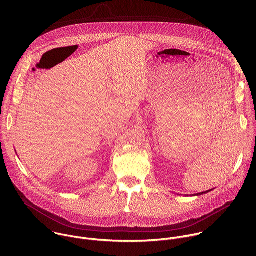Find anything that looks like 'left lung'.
I'll use <instances>...</instances> for the list:
<instances>
[{"label": "left lung", "mask_w": 256, "mask_h": 256, "mask_svg": "<svg viewBox=\"0 0 256 256\" xmlns=\"http://www.w3.org/2000/svg\"><path fill=\"white\" fill-rule=\"evenodd\" d=\"M204 194V192H202Z\"/></svg>", "instance_id": "8db88e82"}]
</instances>
